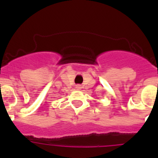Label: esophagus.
<instances>
[{
    "mask_svg": "<svg viewBox=\"0 0 158 158\" xmlns=\"http://www.w3.org/2000/svg\"><path fill=\"white\" fill-rule=\"evenodd\" d=\"M76 89H81V85H76Z\"/></svg>",
    "mask_w": 158,
    "mask_h": 158,
    "instance_id": "34e87169",
    "label": "esophagus"
}]
</instances>
